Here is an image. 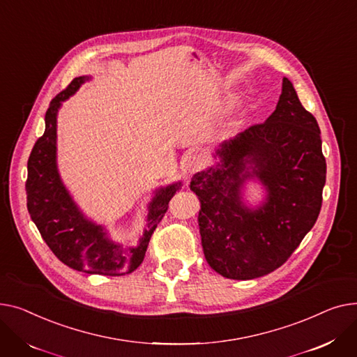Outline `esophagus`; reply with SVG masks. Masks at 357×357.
Masks as SVG:
<instances>
[{
	"mask_svg": "<svg viewBox=\"0 0 357 357\" xmlns=\"http://www.w3.org/2000/svg\"><path fill=\"white\" fill-rule=\"evenodd\" d=\"M206 165V157L202 154H192L187 158V170L188 173H197Z\"/></svg>",
	"mask_w": 357,
	"mask_h": 357,
	"instance_id": "esophagus-1",
	"label": "esophagus"
}]
</instances>
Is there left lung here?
<instances>
[{"label":"left lung","instance_id":"8db88e82","mask_svg":"<svg viewBox=\"0 0 357 357\" xmlns=\"http://www.w3.org/2000/svg\"><path fill=\"white\" fill-rule=\"evenodd\" d=\"M216 154V170L197 173L190 183L202 203L204 257L226 278L264 277L287 262L319 218L327 167L317 119L284 77L272 115L225 141ZM246 163L252 172H244ZM254 175L267 185L268 199L249 211L238 188Z\"/></svg>","mask_w":357,"mask_h":357}]
</instances>
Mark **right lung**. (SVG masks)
Returning a JSON list of instances; mask_svg holds the SVG:
<instances>
[{"mask_svg":"<svg viewBox=\"0 0 357 357\" xmlns=\"http://www.w3.org/2000/svg\"><path fill=\"white\" fill-rule=\"evenodd\" d=\"M85 80V76L73 79L49 105L45 134L36 141L27 162V208L41 238L63 264L86 274L125 275L142 262L151 235L180 183L161 188L155 195L150 206L149 229L138 248H122L114 243L105 236L100 226L83 219L57 174L56 114L60 102L68 99Z\"/></svg>","mask_w":357,"mask_h":357,"instance_id":"right-lung-1","label":"right lung"}]
</instances>
